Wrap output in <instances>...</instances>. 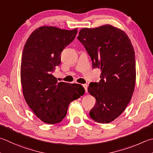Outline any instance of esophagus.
<instances>
[{
  "instance_id": "34e87169",
  "label": "esophagus",
  "mask_w": 153,
  "mask_h": 153,
  "mask_svg": "<svg viewBox=\"0 0 153 153\" xmlns=\"http://www.w3.org/2000/svg\"><path fill=\"white\" fill-rule=\"evenodd\" d=\"M82 85H83V87L85 89V92L87 94V93H88V84H83Z\"/></svg>"
}]
</instances>
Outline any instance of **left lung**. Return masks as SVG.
I'll return each mask as SVG.
<instances>
[{
  "instance_id": "8db88e82",
  "label": "left lung",
  "mask_w": 153,
  "mask_h": 153,
  "mask_svg": "<svg viewBox=\"0 0 153 153\" xmlns=\"http://www.w3.org/2000/svg\"><path fill=\"white\" fill-rule=\"evenodd\" d=\"M77 39L90 56L92 67L101 71L100 82L88 87L96 100L89 115L100 123H109L124 111L132 97L136 81L133 46L126 33L110 25L81 29Z\"/></svg>"
}]
</instances>
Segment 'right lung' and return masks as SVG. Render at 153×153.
<instances>
[{
	"label": "right lung",
	"mask_w": 153,
	"mask_h": 153,
	"mask_svg": "<svg viewBox=\"0 0 153 153\" xmlns=\"http://www.w3.org/2000/svg\"><path fill=\"white\" fill-rule=\"evenodd\" d=\"M77 33V28L42 26L32 33L24 46L20 68L24 97L34 114L46 123L61 122L69 104L85 93L82 85L58 82L52 74L61 63L63 50Z\"/></svg>",
	"instance_id": "right-lung-1"
}]
</instances>
